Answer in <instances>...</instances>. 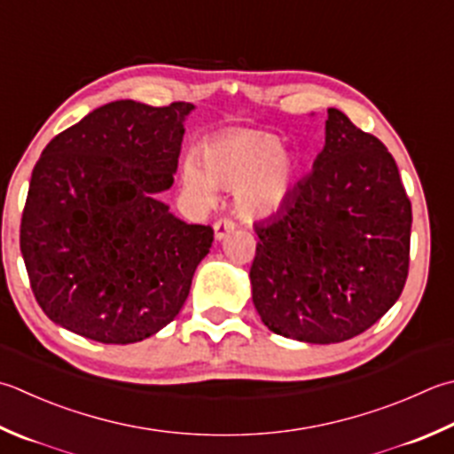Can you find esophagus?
Wrapping results in <instances>:
<instances>
[{
  "mask_svg": "<svg viewBox=\"0 0 454 454\" xmlns=\"http://www.w3.org/2000/svg\"><path fill=\"white\" fill-rule=\"evenodd\" d=\"M236 222L232 218H220L215 222V236L216 239H224L230 232H234Z\"/></svg>",
  "mask_w": 454,
  "mask_h": 454,
  "instance_id": "esophagus-1",
  "label": "esophagus"
}]
</instances>
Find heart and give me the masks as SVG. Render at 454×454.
Returning a JSON list of instances; mask_svg holds the SVG:
<instances>
[{"label":"heart","mask_w":454,"mask_h":454,"mask_svg":"<svg viewBox=\"0 0 454 454\" xmlns=\"http://www.w3.org/2000/svg\"><path fill=\"white\" fill-rule=\"evenodd\" d=\"M184 186L204 202L215 186L236 191L239 215L263 218L278 212L295 181V161L268 131L238 129L202 147V165L189 157L183 167Z\"/></svg>","instance_id":"1"}]
</instances>
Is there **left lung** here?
<instances>
[{"instance_id": "left-lung-1", "label": "left lung", "mask_w": 454, "mask_h": 454, "mask_svg": "<svg viewBox=\"0 0 454 454\" xmlns=\"http://www.w3.org/2000/svg\"><path fill=\"white\" fill-rule=\"evenodd\" d=\"M325 147L254 230L252 299L275 334L354 339L394 307L410 271L411 202L387 147L328 108Z\"/></svg>"}]
</instances>
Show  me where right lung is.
I'll use <instances>...</instances> for the list:
<instances>
[{"label": "right lung", "mask_w": 454, "mask_h": 454, "mask_svg": "<svg viewBox=\"0 0 454 454\" xmlns=\"http://www.w3.org/2000/svg\"><path fill=\"white\" fill-rule=\"evenodd\" d=\"M194 108L118 100L43 149L21 216L33 295L52 323L84 339L129 344L179 315L215 230L186 224L171 189Z\"/></svg>", "instance_id": "add662e5"}]
</instances>
